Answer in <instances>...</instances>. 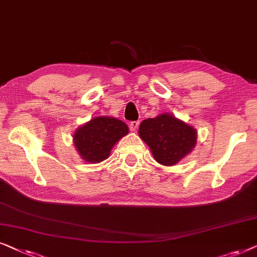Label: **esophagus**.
Here are the masks:
<instances>
[{"mask_svg":"<svg viewBox=\"0 0 257 257\" xmlns=\"http://www.w3.org/2000/svg\"><path fill=\"white\" fill-rule=\"evenodd\" d=\"M139 124H140L139 121H133V122L129 123V128H131L132 132H136V131H138V128H139Z\"/></svg>","mask_w":257,"mask_h":257,"instance_id":"1","label":"esophagus"}]
</instances>
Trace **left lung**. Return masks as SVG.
Listing matches in <instances>:
<instances>
[{"instance_id": "left-lung-1", "label": "left lung", "mask_w": 257, "mask_h": 257, "mask_svg": "<svg viewBox=\"0 0 257 257\" xmlns=\"http://www.w3.org/2000/svg\"><path fill=\"white\" fill-rule=\"evenodd\" d=\"M139 135L149 146L154 157L163 166H174L194 149L197 132L194 126L164 112L143 119Z\"/></svg>"}]
</instances>
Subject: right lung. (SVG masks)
Segmentation results:
<instances>
[{
  "instance_id": "add662e5",
  "label": "right lung",
  "mask_w": 257,
  "mask_h": 257,
  "mask_svg": "<svg viewBox=\"0 0 257 257\" xmlns=\"http://www.w3.org/2000/svg\"><path fill=\"white\" fill-rule=\"evenodd\" d=\"M128 132V125L121 119L98 116L75 131L74 145L85 162L97 163L108 159L112 147Z\"/></svg>"
}]
</instances>
